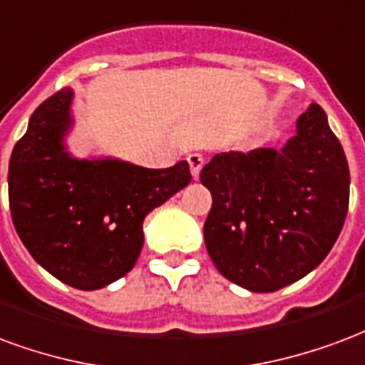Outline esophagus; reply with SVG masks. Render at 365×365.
Instances as JSON below:
<instances>
[{
  "instance_id": "1",
  "label": "esophagus",
  "mask_w": 365,
  "mask_h": 365,
  "mask_svg": "<svg viewBox=\"0 0 365 365\" xmlns=\"http://www.w3.org/2000/svg\"><path fill=\"white\" fill-rule=\"evenodd\" d=\"M186 159H188V165H190V173H192V177L194 179H198V177H200L202 167H204V157H202L200 153H190Z\"/></svg>"
}]
</instances>
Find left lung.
I'll return each instance as SVG.
<instances>
[{
    "mask_svg": "<svg viewBox=\"0 0 365 365\" xmlns=\"http://www.w3.org/2000/svg\"><path fill=\"white\" fill-rule=\"evenodd\" d=\"M212 192L204 241L215 268L267 294L317 268L336 243L350 200V171L327 114L311 105L282 150L217 153L200 173Z\"/></svg>",
    "mask_w": 365,
    "mask_h": 365,
    "instance_id": "left-lung-1",
    "label": "left lung"
}]
</instances>
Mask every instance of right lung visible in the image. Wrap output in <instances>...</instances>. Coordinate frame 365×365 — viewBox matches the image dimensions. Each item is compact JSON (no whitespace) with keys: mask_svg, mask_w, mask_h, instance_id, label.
Instances as JSON below:
<instances>
[{"mask_svg":"<svg viewBox=\"0 0 365 365\" xmlns=\"http://www.w3.org/2000/svg\"><path fill=\"white\" fill-rule=\"evenodd\" d=\"M70 89L31 116L9 161V208L19 237L44 270L77 289H98L134 268L143 217L190 182V167L145 169L77 161L63 151Z\"/></svg>","mask_w":365,"mask_h":365,"instance_id":"1","label":"right lung"}]
</instances>
